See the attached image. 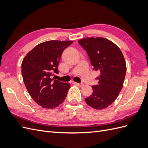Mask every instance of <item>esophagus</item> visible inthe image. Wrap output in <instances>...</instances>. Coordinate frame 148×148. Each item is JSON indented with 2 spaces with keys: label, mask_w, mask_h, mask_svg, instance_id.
Masks as SVG:
<instances>
[{
  "label": "esophagus",
  "mask_w": 148,
  "mask_h": 148,
  "mask_svg": "<svg viewBox=\"0 0 148 148\" xmlns=\"http://www.w3.org/2000/svg\"><path fill=\"white\" fill-rule=\"evenodd\" d=\"M74 84L75 85H77V86H80V87H82V86H84V84L83 83H78L74 82Z\"/></svg>",
  "instance_id": "34e87169"
}]
</instances>
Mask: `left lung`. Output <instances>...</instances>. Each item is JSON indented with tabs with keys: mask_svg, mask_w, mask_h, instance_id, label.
<instances>
[{
	"mask_svg": "<svg viewBox=\"0 0 148 148\" xmlns=\"http://www.w3.org/2000/svg\"><path fill=\"white\" fill-rule=\"evenodd\" d=\"M78 43L88 53L94 70L100 73L98 84L92 86V93L85 98L92 108L102 110L117 99L123 86L127 66L120 48L110 40L101 38H86Z\"/></svg>",
	"mask_w": 148,
	"mask_h": 148,
	"instance_id": "8db88e82",
	"label": "left lung"
}]
</instances>
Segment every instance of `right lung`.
<instances>
[{
	"label": "right lung",
	"instance_id": "right-lung-1",
	"mask_svg": "<svg viewBox=\"0 0 148 148\" xmlns=\"http://www.w3.org/2000/svg\"><path fill=\"white\" fill-rule=\"evenodd\" d=\"M73 41L52 40L39 44L30 51L21 63V74L31 97L44 109L62 104L70 88V83L52 78L58 73V65L65 49Z\"/></svg>",
	"mask_w": 148,
	"mask_h": 148
}]
</instances>
